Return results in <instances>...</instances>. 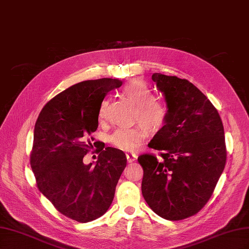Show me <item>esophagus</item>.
I'll list each match as a JSON object with an SVG mask.
<instances>
[{
  "mask_svg": "<svg viewBox=\"0 0 249 249\" xmlns=\"http://www.w3.org/2000/svg\"><path fill=\"white\" fill-rule=\"evenodd\" d=\"M125 156H126V160H127V162H129V163L134 162L135 160H136V158H137V155L135 154V153H126Z\"/></svg>",
  "mask_w": 249,
  "mask_h": 249,
  "instance_id": "esophagus-1",
  "label": "esophagus"
}]
</instances>
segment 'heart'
Here are the masks:
<instances>
[{
    "mask_svg": "<svg viewBox=\"0 0 249 249\" xmlns=\"http://www.w3.org/2000/svg\"><path fill=\"white\" fill-rule=\"evenodd\" d=\"M124 93L138 106V119L150 129L159 130L166 123L167 109L163 104L155 101L153 90L144 82L133 80L124 86ZM108 100L103 101L99 111L101 119L106 118ZM140 124L135 126H119L111 134L110 142L115 147L133 152L141 146L149 136L148 127Z\"/></svg>",
    "mask_w": 249,
    "mask_h": 249,
    "instance_id": "b5f03b06",
    "label": "heart"
}]
</instances>
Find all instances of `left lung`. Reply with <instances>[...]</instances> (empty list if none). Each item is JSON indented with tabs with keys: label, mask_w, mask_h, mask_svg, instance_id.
<instances>
[{
	"label": "left lung",
	"mask_w": 249,
	"mask_h": 249,
	"mask_svg": "<svg viewBox=\"0 0 249 249\" xmlns=\"http://www.w3.org/2000/svg\"><path fill=\"white\" fill-rule=\"evenodd\" d=\"M167 119L148 143L160 153L138 157L142 195L156 214L182 220L206 205L227 160L224 130L213 104L188 80L155 72Z\"/></svg>",
	"instance_id": "8db88e82"
}]
</instances>
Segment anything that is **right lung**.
I'll list each match as a JSON object with an SVG mask.
<instances>
[{
    "label": "right lung",
    "mask_w": 249,
    "mask_h": 249,
    "mask_svg": "<svg viewBox=\"0 0 249 249\" xmlns=\"http://www.w3.org/2000/svg\"><path fill=\"white\" fill-rule=\"evenodd\" d=\"M123 85L118 79L83 81L57 94L43 107L34 127L31 168L37 187L60 213L89 222L107 212L126 165L123 150L97 142L99 158L85 164L93 148L105 96Z\"/></svg>",
    "instance_id": "1"
}]
</instances>
